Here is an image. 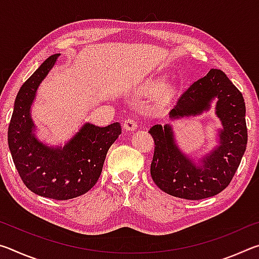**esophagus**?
I'll use <instances>...</instances> for the list:
<instances>
[{
	"label": "esophagus",
	"mask_w": 259,
	"mask_h": 259,
	"mask_svg": "<svg viewBox=\"0 0 259 259\" xmlns=\"http://www.w3.org/2000/svg\"><path fill=\"white\" fill-rule=\"evenodd\" d=\"M123 128L125 130L133 131L136 128H137V122H136V120L131 119V117H129V119H125L124 122H123Z\"/></svg>",
	"instance_id": "1"
}]
</instances>
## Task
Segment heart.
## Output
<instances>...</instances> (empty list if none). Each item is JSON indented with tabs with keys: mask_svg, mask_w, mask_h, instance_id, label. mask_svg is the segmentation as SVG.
I'll return each instance as SVG.
<instances>
[{
	"mask_svg": "<svg viewBox=\"0 0 259 259\" xmlns=\"http://www.w3.org/2000/svg\"><path fill=\"white\" fill-rule=\"evenodd\" d=\"M161 87H162V82L161 81H154V82H151L150 89L155 91V90H159ZM168 93H170V91H168Z\"/></svg>",
	"mask_w": 259,
	"mask_h": 259,
	"instance_id": "b5f03b06",
	"label": "heart"
}]
</instances>
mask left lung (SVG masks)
I'll return each mask as SVG.
<instances>
[{
    "label": "left lung",
    "mask_w": 259,
    "mask_h": 259,
    "mask_svg": "<svg viewBox=\"0 0 259 259\" xmlns=\"http://www.w3.org/2000/svg\"><path fill=\"white\" fill-rule=\"evenodd\" d=\"M217 99L216 114L222 121L219 145L196 166L175 144L171 126L153 125L148 133L154 139L151 176L168 194L186 200L217 195L230 185L238 170L248 142L245 104L242 94L221 69L211 68L178 98L170 117L201 114Z\"/></svg>",
    "instance_id": "1"
}]
</instances>
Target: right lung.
Returning a JSON list of instances; mask_svg holds the SVG:
<instances>
[{
  "label": "right lung",
  "mask_w": 259,
  "mask_h": 259,
  "mask_svg": "<svg viewBox=\"0 0 259 259\" xmlns=\"http://www.w3.org/2000/svg\"><path fill=\"white\" fill-rule=\"evenodd\" d=\"M60 55L50 56L18 91L8 129L12 160L21 181L37 195L69 200L93 188L102 174L105 157L121 135L119 122L104 128L85 123L63 148H51L34 137L30 106L38 85Z\"/></svg>",
  "instance_id": "add662e5"
}]
</instances>
